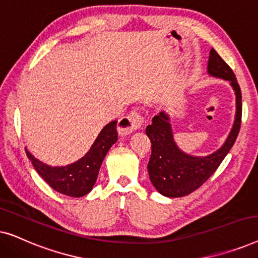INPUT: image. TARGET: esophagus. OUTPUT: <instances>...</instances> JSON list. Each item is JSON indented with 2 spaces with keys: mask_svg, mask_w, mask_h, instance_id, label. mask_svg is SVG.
<instances>
[{
  "mask_svg": "<svg viewBox=\"0 0 258 258\" xmlns=\"http://www.w3.org/2000/svg\"><path fill=\"white\" fill-rule=\"evenodd\" d=\"M143 124V117L139 111L133 110L128 116L118 121V129L122 134H129L139 130Z\"/></svg>",
  "mask_w": 258,
  "mask_h": 258,
  "instance_id": "esophagus-1",
  "label": "esophagus"
}]
</instances>
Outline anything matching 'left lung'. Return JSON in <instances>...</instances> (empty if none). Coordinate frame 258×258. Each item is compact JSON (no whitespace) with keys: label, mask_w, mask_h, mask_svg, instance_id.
Returning <instances> with one entry per match:
<instances>
[{"label":"left lung","mask_w":258,"mask_h":258,"mask_svg":"<svg viewBox=\"0 0 258 258\" xmlns=\"http://www.w3.org/2000/svg\"><path fill=\"white\" fill-rule=\"evenodd\" d=\"M208 74L230 82L236 95L234 125L223 146L208 156H191L176 146L170 118L161 111L155 116L146 134L151 142V155L148 163L150 181L156 190L167 197H182L199 189L220 167L222 161L234 146L241 128L242 94L230 67L215 49H211L208 61Z\"/></svg>","instance_id":"8db88e82"}]
</instances>
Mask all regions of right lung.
<instances>
[{
  "label": "right lung",
  "mask_w": 258,
  "mask_h": 258,
  "mask_svg": "<svg viewBox=\"0 0 258 258\" xmlns=\"http://www.w3.org/2000/svg\"><path fill=\"white\" fill-rule=\"evenodd\" d=\"M116 123L117 121L108 123L98 134L90 150L73 164L66 167H51L35 158L26 148L27 156L37 174L52 189L70 197H82L93 189L105 155L117 141Z\"/></svg>",
  "instance_id": "right-lung-1"
}]
</instances>
